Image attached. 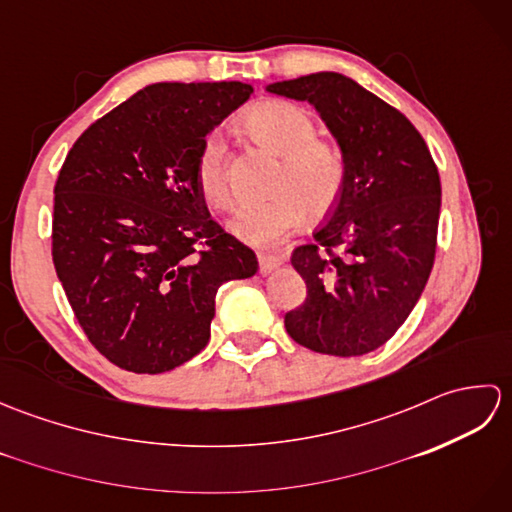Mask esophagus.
Segmentation results:
<instances>
[{"instance_id":"34e87169","label":"esophagus","mask_w":512,"mask_h":512,"mask_svg":"<svg viewBox=\"0 0 512 512\" xmlns=\"http://www.w3.org/2000/svg\"><path fill=\"white\" fill-rule=\"evenodd\" d=\"M281 264H284V259L277 257V255H259V270L262 273H273L275 268H279Z\"/></svg>"}]
</instances>
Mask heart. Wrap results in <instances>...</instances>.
Returning <instances> with one entry per match:
<instances>
[{"mask_svg":"<svg viewBox=\"0 0 512 512\" xmlns=\"http://www.w3.org/2000/svg\"><path fill=\"white\" fill-rule=\"evenodd\" d=\"M244 125L259 143L281 156L275 189L266 200L246 202L231 222L242 242L277 244L312 213H328L339 204L347 182V158L330 140L317 138V125L303 107L288 101H266L250 110ZM195 182L213 209L233 204L226 171V145L220 132L206 134L195 160Z\"/></svg>","mask_w":512,"mask_h":512,"instance_id":"obj_1","label":"heart"}]
</instances>
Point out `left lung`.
Listing matches in <instances>:
<instances>
[{
  "label": "left lung",
  "instance_id": "8db88e82",
  "mask_svg": "<svg viewBox=\"0 0 512 512\" xmlns=\"http://www.w3.org/2000/svg\"><path fill=\"white\" fill-rule=\"evenodd\" d=\"M308 101L347 158L339 204L292 250L306 301L286 314L299 345L332 356H361L396 334L416 306L436 259L440 173L405 114L356 81L317 72L268 85Z\"/></svg>",
  "mask_w": 512,
  "mask_h": 512
}]
</instances>
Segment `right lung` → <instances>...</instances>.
I'll list each match as a JSON object with an SVG mask.
<instances>
[{"label":"right lung","mask_w":512,"mask_h":512,"mask_svg":"<svg viewBox=\"0 0 512 512\" xmlns=\"http://www.w3.org/2000/svg\"><path fill=\"white\" fill-rule=\"evenodd\" d=\"M239 81L154 83L76 138L54 184L52 262L107 361L162 374L209 343L224 281L257 255L217 224L195 182L204 136L248 101Z\"/></svg>","instance_id":"add662e5"}]
</instances>
